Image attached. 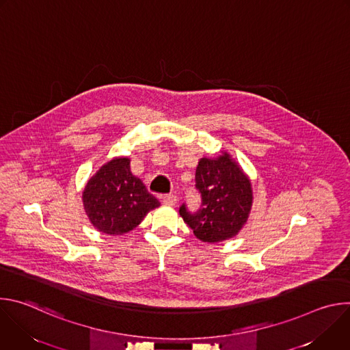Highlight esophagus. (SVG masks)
Segmentation results:
<instances>
[{
    "instance_id": "1",
    "label": "esophagus",
    "mask_w": 350,
    "mask_h": 350,
    "mask_svg": "<svg viewBox=\"0 0 350 350\" xmlns=\"http://www.w3.org/2000/svg\"><path fill=\"white\" fill-rule=\"evenodd\" d=\"M162 202L165 205H169V206H174L177 204V196L173 195V193H167V195H163L162 196Z\"/></svg>"
}]
</instances>
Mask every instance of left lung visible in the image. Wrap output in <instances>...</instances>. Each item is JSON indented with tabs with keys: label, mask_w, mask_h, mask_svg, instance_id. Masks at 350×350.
<instances>
[{
	"label": "left lung",
	"mask_w": 350,
	"mask_h": 350,
	"mask_svg": "<svg viewBox=\"0 0 350 350\" xmlns=\"http://www.w3.org/2000/svg\"><path fill=\"white\" fill-rule=\"evenodd\" d=\"M195 188L202 204L191 213L185 204L180 216L195 237L215 243L235 237L246 223L252 208V184L239 165L227 152L217 158H202L195 172Z\"/></svg>",
	"instance_id": "1"
}]
</instances>
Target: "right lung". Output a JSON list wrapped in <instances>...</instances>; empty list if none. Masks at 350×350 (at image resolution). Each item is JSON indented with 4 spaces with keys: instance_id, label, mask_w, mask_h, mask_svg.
<instances>
[{
    "instance_id": "add662e5",
    "label": "right lung",
    "mask_w": 350,
    "mask_h": 350,
    "mask_svg": "<svg viewBox=\"0 0 350 350\" xmlns=\"http://www.w3.org/2000/svg\"><path fill=\"white\" fill-rule=\"evenodd\" d=\"M83 205L91 224L104 234L122 235L161 206L144 183L130 170L129 158H113L87 181Z\"/></svg>"
}]
</instances>
